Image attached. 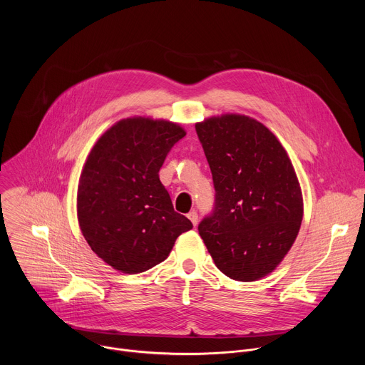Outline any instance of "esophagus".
I'll return each instance as SVG.
<instances>
[{"label": "esophagus", "mask_w": 365, "mask_h": 365, "mask_svg": "<svg viewBox=\"0 0 365 365\" xmlns=\"http://www.w3.org/2000/svg\"><path fill=\"white\" fill-rule=\"evenodd\" d=\"M187 218L190 220V222L193 224V227L197 225V214H196V211H190V212L187 214Z\"/></svg>", "instance_id": "34e87169"}]
</instances>
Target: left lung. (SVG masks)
Wrapping results in <instances>:
<instances>
[{"instance_id":"obj_1","label":"left lung","mask_w":365,"mask_h":365,"mask_svg":"<svg viewBox=\"0 0 365 365\" xmlns=\"http://www.w3.org/2000/svg\"><path fill=\"white\" fill-rule=\"evenodd\" d=\"M215 186V210L197 230L215 266L255 282L282 263L303 218L302 189L287 151L259 121L222 114L195 124Z\"/></svg>"}]
</instances>
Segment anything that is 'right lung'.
I'll return each instance as SVG.
<instances>
[{"label": "right lung", "mask_w": 365, "mask_h": 365, "mask_svg": "<svg viewBox=\"0 0 365 365\" xmlns=\"http://www.w3.org/2000/svg\"><path fill=\"white\" fill-rule=\"evenodd\" d=\"M186 135L168 120L130 117L115 123L91 148L82 168L76 212L91 250L125 274L165 262L192 222L175 212L159 170Z\"/></svg>", "instance_id": "1"}]
</instances>
